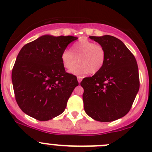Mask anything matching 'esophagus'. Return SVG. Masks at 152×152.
Listing matches in <instances>:
<instances>
[{
	"mask_svg": "<svg viewBox=\"0 0 152 152\" xmlns=\"http://www.w3.org/2000/svg\"><path fill=\"white\" fill-rule=\"evenodd\" d=\"M77 79H78V82H79V83H80V82H82V76H78Z\"/></svg>",
	"mask_w": 152,
	"mask_h": 152,
	"instance_id": "obj_1",
	"label": "esophagus"
}]
</instances>
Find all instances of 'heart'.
Wrapping results in <instances>:
<instances>
[{
    "instance_id": "heart-1",
    "label": "heart",
    "mask_w": 152,
    "mask_h": 152,
    "mask_svg": "<svg viewBox=\"0 0 152 152\" xmlns=\"http://www.w3.org/2000/svg\"><path fill=\"white\" fill-rule=\"evenodd\" d=\"M64 67L70 70L79 61L80 63L70 70L75 75L92 74L100 71L106 61L104 48L86 39H80L72 45L70 50L65 49L61 54Z\"/></svg>"
}]
</instances>
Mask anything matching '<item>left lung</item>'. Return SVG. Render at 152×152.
Here are the masks:
<instances>
[{
  "label": "left lung",
  "instance_id": "obj_1",
  "mask_svg": "<svg viewBox=\"0 0 152 152\" xmlns=\"http://www.w3.org/2000/svg\"><path fill=\"white\" fill-rule=\"evenodd\" d=\"M90 38L104 48L106 61L100 71L81 82L84 108L94 120L113 121L129 113L139 90L137 61L124 42L115 37Z\"/></svg>",
  "mask_w": 152,
  "mask_h": 152
}]
</instances>
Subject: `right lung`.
<instances>
[{"label": "right lung", "instance_id": "add662e5", "mask_svg": "<svg viewBox=\"0 0 152 152\" xmlns=\"http://www.w3.org/2000/svg\"><path fill=\"white\" fill-rule=\"evenodd\" d=\"M77 39L44 35L20 50L12 81L17 103L26 114L45 121L63 113L79 82L76 76L65 71L61 54Z\"/></svg>", "mask_w": 152, "mask_h": 152}]
</instances>
